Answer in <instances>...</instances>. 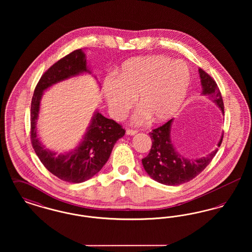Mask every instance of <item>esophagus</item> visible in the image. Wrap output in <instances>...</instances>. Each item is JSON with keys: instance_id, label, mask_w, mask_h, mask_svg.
I'll return each mask as SVG.
<instances>
[{"instance_id": "34e87169", "label": "esophagus", "mask_w": 252, "mask_h": 252, "mask_svg": "<svg viewBox=\"0 0 252 252\" xmlns=\"http://www.w3.org/2000/svg\"><path fill=\"white\" fill-rule=\"evenodd\" d=\"M126 134H127V135H130V136H133V135L137 134V130H133V129H127V130H126Z\"/></svg>"}]
</instances>
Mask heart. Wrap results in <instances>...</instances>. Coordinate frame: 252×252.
Wrapping results in <instances>:
<instances>
[{"label":"heart","mask_w":252,"mask_h":252,"mask_svg":"<svg viewBox=\"0 0 252 252\" xmlns=\"http://www.w3.org/2000/svg\"><path fill=\"white\" fill-rule=\"evenodd\" d=\"M190 79V70L182 60L159 55L135 58L123 64L118 78L108 76L105 80L104 95L114 117H124L136 98L140 109L134 122L141 125L150 119L159 124L181 108Z\"/></svg>","instance_id":"obj_1"}]
</instances>
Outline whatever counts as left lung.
Listing matches in <instances>:
<instances>
[{
	"mask_svg": "<svg viewBox=\"0 0 252 252\" xmlns=\"http://www.w3.org/2000/svg\"><path fill=\"white\" fill-rule=\"evenodd\" d=\"M202 94L213 100L224 113V104L220 90L215 79L202 69H198ZM173 119L149 133L152 146L147 156L142 159L146 173L159 183L175 186L188 182L198 176L209 165L217 153V148L212 153L200 158L189 159L179 154L171 140V125ZM223 135L218 143L222 144Z\"/></svg>",
	"mask_w": 252,
	"mask_h": 252,
	"instance_id": "obj_1",
	"label": "left lung"
}]
</instances>
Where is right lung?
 Returning <instances> with one entry per match:
<instances>
[{
    "label": "right lung",
    "mask_w": 252,
    "mask_h": 252,
    "mask_svg": "<svg viewBox=\"0 0 252 252\" xmlns=\"http://www.w3.org/2000/svg\"><path fill=\"white\" fill-rule=\"evenodd\" d=\"M84 72H91L87 67L84 52L82 49L74 50L41 75L31 102V143L36 156L49 172L71 183L84 182L96 175L108 161L115 143L126 133L118 123L104 117L97 111L83 141L72 152L58 155L39 142L36 125L43 92L52 85Z\"/></svg>",
    "instance_id": "add662e5"
}]
</instances>
